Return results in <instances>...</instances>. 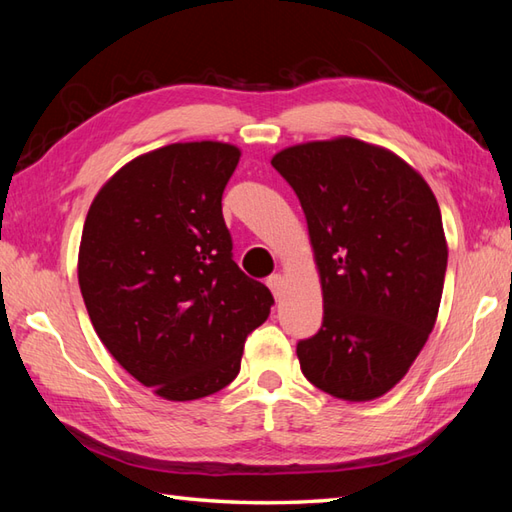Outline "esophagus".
Here are the masks:
<instances>
[{"instance_id": "esophagus-1", "label": "esophagus", "mask_w": 512, "mask_h": 512, "mask_svg": "<svg viewBox=\"0 0 512 512\" xmlns=\"http://www.w3.org/2000/svg\"><path fill=\"white\" fill-rule=\"evenodd\" d=\"M266 284H268L270 292H273V297L279 299L281 292H284V277H281V275H270L266 279Z\"/></svg>"}]
</instances>
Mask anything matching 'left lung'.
<instances>
[{
    "mask_svg": "<svg viewBox=\"0 0 512 512\" xmlns=\"http://www.w3.org/2000/svg\"><path fill=\"white\" fill-rule=\"evenodd\" d=\"M273 167L306 213L323 288L321 330L297 343L301 372L336 398L383 396L436 325L449 257L436 195L356 138L288 147Z\"/></svg>",
    "mask_w": 512,
    "mask_h": 512,
    "instance_id": "left-lung-1",
    "label": "left lung"
}]
</instances>
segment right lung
<instances>
[{"label": "right lung", "instance_id": "1", "mask_svg": "<svg viewBox=\"0 0 512 512\" xmlns=\"http://www.w3.org/2000/svg\"><path fill=\"white\" fill-rule=\"evenodd\" d=\"M237 162V147L213 140L149 151L107 180L85 217L79 286L94 330L167 400L231 383L275 303L233 262L222 193Z\"/></svg>", "mask_w": 512, "mask_h": 512}]
</instances>
